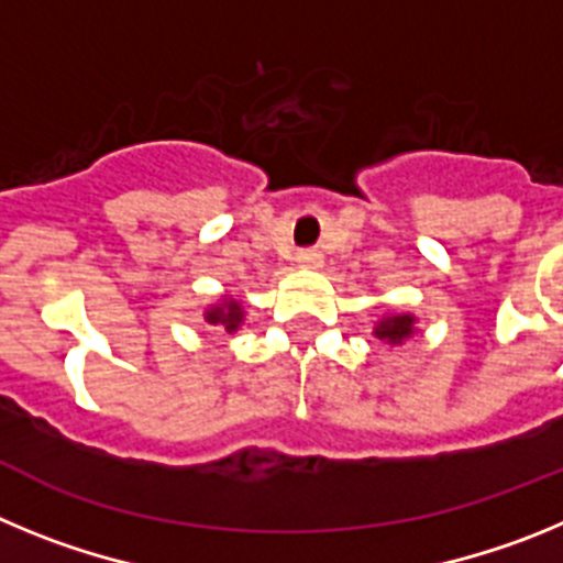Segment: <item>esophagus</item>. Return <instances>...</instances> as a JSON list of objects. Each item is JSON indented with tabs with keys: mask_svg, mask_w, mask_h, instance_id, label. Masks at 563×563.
Returning <instances> with one entry per match:
<instances>
[{
	"mask_svg": "<svg viewBox=\"0 0 563 563\" xmlns=\"http://www.w3.org/2000/svg\"><path fill=\"white\" fill-rule=\"evenodd\" d=\"M296 262H298V267H307V271H318V267L324 265V256H321V251H316V247H305V251H298Z\"/></svg>",
	"mask_w": 563,
	"mask_h": 563,
	"instance_id": "esophagus-1",
	"label": "esophagus"
}]
</instances>
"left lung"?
<instances>
[{"mask_svg": "<svg viewBox=\"0 0 563 563\" xmlns=\"http://www.w3.org/2000/svg\"><path fill=\"white\" fill-rule=\"evenodd\" d=\"M415 321H417V318L406 316V312H402V316L380 318V321H377V327H375V338H377V341L391 343V346H395V343H402L406 338L415 335Z\"/></svg>", "mask_w": 563, "mask_h": 563, "instance_id": "left-lung-1", "label": "left lung"}]
</instances>
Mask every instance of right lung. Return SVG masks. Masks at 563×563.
<instances>
[{
    "label": "right lung",
    "mask_w": 563,
    "mask_h": 563,
    "mask_svg": "<svg viewBox=\"0 0 563 563\" xmlns=\"http://www.w3.org/2000/svg\"><path fill=\"white\" fill-rule=\"evenodd\" d=\"M206 321L211 327H220L225 332H236L239 324L245 321V312H242V305H239L236 298H222L220 305L208 307Z\"/></svg>",
    "instance_id": "1"
}]
</instances>
